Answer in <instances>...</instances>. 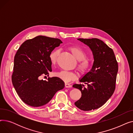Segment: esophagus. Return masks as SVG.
Listing matches in <instances>:
<instances>
[{
	"mask_svg": "<svg viewBox=\"0 0 133 133\" xmlns=\"http://www.w3.org/2000/svg\"><path fill=\"white\" fill-rule=\"evenodd\" d=\"M65 86L66 88H71L72 87V86L70 84H69V83H65Z\"/></svg>",
	"mask_w": 133,
	"mask_h": 133,
	"instance_id": "obj_1",
	"label": "esophagus"
}]
</instances>
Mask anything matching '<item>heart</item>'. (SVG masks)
<instances>
[{
	"mask_svg": "<svg viewBox=\"0 0 133 133\" xmlns=\"http://www.w3.org/2000/svg\"><path fill=\"white\" fill-rule=\"evenodd\" d=\"M69 50L71 52L74 57L79 60V70L81 72H86L90 67V62L89 59L85 58L86 55L85 52L78 46H71L69 48ZM59 54V50H55L50 53L49 58L52 64H55L57 62ZM55 76L67 83L71 82L75 78L74 73L66 71H61L55 73Z\"/></svg>",
	"mask_w": 133,
	"mask_h": 133,
	"instance_id": "b5f03b06",
	"label": "heart"
}]
</instances>
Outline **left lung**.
<instances>
[{
	"mask_svg": "<svg viewBox=\"0 0 133 133\" xmlns=\"http://www.w3.org/2000/svg\"><path fill=\"white\" fill-rule=\"evenodd\" d=\"M92 51L94 62L90 70L79 79L86 83L74 84L81 92L75 105L81 110L89 111L101 107L113 95L115 89L118 64L114 53L103 41L96 39H78Z\"/></svg>",
	"mask_w": 133,
	"mask_h": 133,
	"instance_id": "obj_1",
	"label": "left lung"
}]
</instances>
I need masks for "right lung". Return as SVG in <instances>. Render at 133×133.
I'll use <instances>...</instances> for the list:
<instances>
[{"label":"right lung","instance_id":"1","mask_svg":"<svg viewBox=\"0 0 133 133\" xmlns=\"http://www.w3.org/2000/svg\"><path fill=\"white\" fill-rule=\"evenodd\" d=\"M62 42L57 38L38 36L26 40L14 59L12 84L20 98L29 106L38 107L47 104L65 83L58 77L40 80L52 72L49 55Z\"/></svg>","mask_w":133,"mask_h":133}]
</instances>
